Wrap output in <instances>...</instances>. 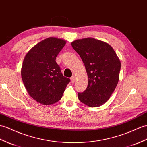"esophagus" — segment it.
Returning <instances> with one entry per match:
<instances>
[{
	"label": "esophagus",
	"instance_id": "esophagus-1",
	"mask_svg": "<svg viewBox=\"0 0 147 147\" xmlns=\"http://www.w3.org/2000/svg\"><path fill=\"white\" fill-rule=\"evenodd\" d=\"M71 82H72V83H74L75 81H76V76H73L71 78Z\"/></svg>",
	"mask_w": 147,
	"mask_h": 147
}]
</instances>
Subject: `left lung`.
Masks as SVG:
<instances>
[{
	"instance_id": "1",
	"label": "left lung",
	"mask_w": 147,
	"mask_h": 147,
	"mask_svg": "<svg viewBox=\"0 0 147 147\" xmlns=\"http://www.w3.org/2000/svg\"><path fill=\"white\" fill-rule=\"evenodd\" d=\"M80 56L88 74L86 90L78 93L79 100L90 107H100L110 98L118 83L121 63L110 44L91 37L71 43Z\"/></svg>"
}]
</instances>
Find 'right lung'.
<instances>
[{"mask_svg": "<svg viewBox=\"0 0 147 147\" xmlns=\"http://www.w3.org/2000/svg\"><path fill=\"white\" fill-rule=\"evenodd\" d=\"M66 43L63 39L49 37L34 46L24 59L23 83L30 97L40 104L50 105L59 101L70 82L56 62Z\"/></svg>", "mask_w": 147, "mask_h": 147, "instance_id": "right-lung-1", "label": "right lung"}]
</instances>
